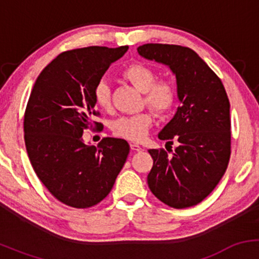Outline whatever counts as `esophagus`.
Wrapping results in <instances>:
<instances>
[{
	"label": "esophagus",
	"mask_w": 259,
	"mask_h": 259,
	"mask_svg": "<svg viewBox=\"0 0 259 259\" xmlns=\"http://www.w3.org/2000/svg\"><path fill=\"white\" fill-rule=\"evenodd\" d=\"M130 148H132L133 151H142V147L140 146V145H138V144H130Z\"/></svg>",
	"instance_id": "34e87169"
}]
</instances>
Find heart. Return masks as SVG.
<instances>
[{
	"instance_id": "obj_1",
	"label": "heart",
	"mask_w": 259,
	"mask_h": 259,
	"mask_svg": "<svg viewBox=\"0 0 259 259\" xmlns=\"http://www.w3.org/2000/svg\"><path fill=\"white\" fill-rule=\"evenodd\" d=\"M121 76L136 90L142 92V106H148L157 114H165L173 109L178 99L177 86L169 79H156L152 68L142 63H132L121 72ZM94 100L101 109L111 108V88L108 82L101 80L95 86ZM153 124V113L140 112L138 114L120 117L113 121L114 135L129 141L139 142L146 138Z\"/></svg>"
}]
</instances>
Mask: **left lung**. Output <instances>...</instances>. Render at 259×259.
<instances>
[{
  "instance_id": "obj_1",
  "label": "left lung",
  "mask_w": 259,
  "mask_h": 259,
  "mask_svg": "<svg viewBox=\"0 0 259 259\" xmlns=\"http://www.w3.org/2000/svg\"><path fill=\"white\" fill-rule=\"evenodd\" d=\"M142 57L168 65L175 74L180 106L158 134L179 146L168 154L148 150L153 167L147 175L152 194L173 208L203 201L228 168L231 153L230 102L218 75L189 47L146 44L138 47Z\"/></svg>"
}]
</instances>
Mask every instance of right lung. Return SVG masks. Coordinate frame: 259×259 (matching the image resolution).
Listing matches in <instances>:
<instances>
[{
  "label": "right lung",
  "mask_w": 259,
  "mask_h": 259,
  "mask_svg": "<svg viewBox=\"0 0 259 259\" xmlns=\"http://www.w3.org/2000/svg\"><path fill=\"white\" fill-rule=\"evenodd\" d=\"M127 46H90L58 55L40 73L24 114L26 152L37 178L62 203L90 208L111 192L129 154L123 139L105 138L95 146L82 141L92 121L94 90Z\"/></svg>",
  "instance_id": "add662e5"
}]
</instances>
